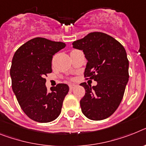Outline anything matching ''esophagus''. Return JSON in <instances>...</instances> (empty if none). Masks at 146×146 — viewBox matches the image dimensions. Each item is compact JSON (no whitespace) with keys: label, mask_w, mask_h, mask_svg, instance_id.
Instances as JSON below:
<instances>
[{"label":"esophagus","mask_w":146,"mask_h":146,"mask_svg":"<svg viewBox=\"0 0 146 146\" xmlns=\"http://www.w3.org/2000/svg\"><path fill=\"white\" fill-rule=\"evenodd\" d=\"M76 87V85L74 84H69V88H70V90H73V88H75Z\"/></svg>","instance_id":"obj_1"}]
</instances>
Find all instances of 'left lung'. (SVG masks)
<instances>
[{"label": "left lung", "mask_w": 146, "mask_h": 146, "mask_svg": "<svg viewBox=\"0 0 146 146\" xmlns=\"http://www.w3.org/2000/svg\"><path fill=\"white\" fill-rule=\"evenodd\" d=\"M88 60L86 79L97 82L91 87L81 83L85 95L80 100L83 114L92 120H102L113 113L121 103L128 82V59L124 46L109 35L94 32L73 43Z\"/></svg>", "instance_id": "left-lung-1"}]
</instances>
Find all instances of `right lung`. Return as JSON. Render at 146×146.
I'll use <instances>...</instances> for the list:
<instances>
[{
	"instance_id": "1",
	"label": "right lung",
	"mask_w": 146,
	"mask_h": 146,
	"mask_svg": "<svg viewBox=\"0 0 146 146\" xmlns=\"http://www.w3.org/2000/svg\"><path fill=\"white\" fill-rule=\"evenodd\" d=\"M65 46L63 42L38 37L15 52L10 68L12 88L23 111L35 122H52L61 113L69 87L58 84L48 92L45 76L52 72V56Z\"/></svg>"
}]
</instances>
